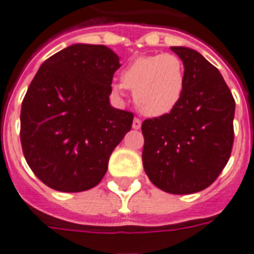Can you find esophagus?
I'll list each match as a JSON object with an SVG mask.
<instances>
[{
	"label": "esophagus",
	"mask_w": 254,
	"mask_h": 254,
	"mask_svg": "<svg viewBox=\"0 0 254 254\" xmlns=\"http://www.w3.org/2000/svg\"><path fill=\"white\" fill-rule=\"evenodd\" d=\"M141 124H142L141 120H138V118H134V120H133V125H132L133 129H136V130H137V129H140V127H141Z\"/></svg>",
	"instance_id": "obj_1"
}]
</instances>
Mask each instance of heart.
<instances>
[{"label": "heart", "instance_id": "heart-1", "mask_svg": "<svg viewBox=\"0 0 254 254\" xmlns=\"http://www.w3.org/2000/svg\"><path fill=\"white\" fill-rule=\"evenodd\" d=\"M185 86V64L179 56L156 54L133 60L121 72V83L112 86V93L122 99L125 89L133 90L137 109L148 117H160L179 105Z\"/></svg>", "mask_w": 254, "mask_h": 254}]
</instances>
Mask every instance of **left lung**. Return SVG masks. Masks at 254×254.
I'll list each match as a JSON object with an SVG mask.
<instances>
[{
	"label": "left lung",
	"instance_id": "1",
	"mask_svg": "<svg viewBox=\"0 0 254 254\" xmlns=\"http://www.w3.org/2000/svg\"><path fill=\"white\" fill-rule=\"evenodd\" d=\"M171 50L185 64V93L172 112L142 122V164L157 189L194 194L207 189L229 161L236 102L221 72L199 52Z\"/></svg>",
	"mask_w": 254,
	"mask_h": 254
}]
</instances>
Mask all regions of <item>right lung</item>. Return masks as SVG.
Listing matches in <instances>:
<instances>
[{"mask_svg": "<svg viewBox=\"0 0 254 254\" xmlns=\"http://www.w3.org/2000/svg\"><path fill=\"white\" fill-rule=\"evenodd\" d=\"M120 67L108 47L72 44L47 59L29 84L20 116L22 152L51 189L80 192L106 174L133 122V113L109 102Z\"/></svg>", "mask_w": 254, "mask_h": 254, "instance_id": "obj_1", "label": "right lung"}]
</instances>
